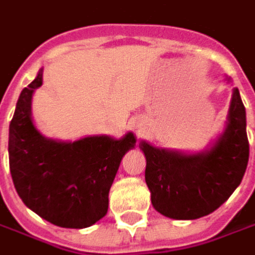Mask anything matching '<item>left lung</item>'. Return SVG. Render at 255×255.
Here are the masks:
<instances>
[{
  "label": "left lung",
  "instance_id": "obj_1",
  "mask_svg": "<svg viewBox=\"0 0 255 255\" xmlns=\"http://www.w3.org/2000/svg\"><path fill=\"white\" fill-rule=\"evenodd\" d=\"M246 127V107L235 88L228 126L209 150L182 154L142 141L145 183L154 209L173 219H196L218 209L241 183L247 169Z\"/></svg>",
  "mask_w": 255,
  "mask_h": 255
}]
</instances>
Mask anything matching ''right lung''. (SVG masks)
Returning a JSON list of instances; mask_svg holds the SVG:
<instances>
[{
  "instance_id": "1",
  "label": "right lung",
  "mask_w": 255,
  "mask_h": 255,
  "mask_svg": "<svg viewBox=\"0 0 255 255\" xmlns=\"http://www.w3.org/2000/svg\"><path fill=\"white\" fill-rule=\"evenodd\" d=\"M24 88L9 124L8 156L15 190L38 217L63 228H86L108 211V193L121 158L134 147L132 132L73 142L44 138L31 120V97L43 79Z\"/></svg>"
}]
</instances>
